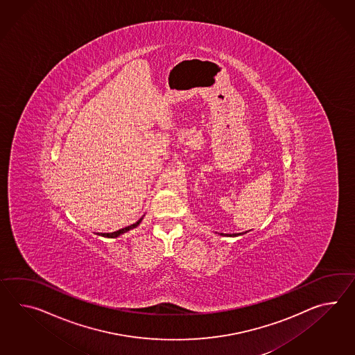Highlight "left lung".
Returning a JSON list of instances; mask_svg holds the SVG:
<instances>
[{
    "mask_svg": "<svg viewBox=\"0 0 355 355\" xmlns=\"http://www.w3.org/2000/svg\"><path fill=\"white\" fill-rule=\"evenodd\" d=\"M248 234V231L246 232H242V234H220V236H227V237H237V236H242V234Z\"/></svg>",
    "mask_w": 355,
    "mask_h": 355,
    "instance_id": "1",
    "label": "left lung"
}]
</instances>
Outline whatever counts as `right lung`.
<instances>
[{"label": "right lung", "instance_id": "1", "mask_svg": "<svg viewBox=\"0 0 355 355\" xmlns=\"http://www.w3.org/2000/svg\"><path fill=\"white\" fill-rule=\"evenodd\" d=\"M142 219H144V216L142 218H139V220L136 222V223H133V225H128V227H124V228H121L119 231H115V232H110V234H98L100 236H103V237H109V239H115V237H119L121 234H125V232H128L130 230H133V228H136V227H139V223L142 222Z\"/></svg>", "mask_w": 355, "mask_h": 355}]
</instances>
